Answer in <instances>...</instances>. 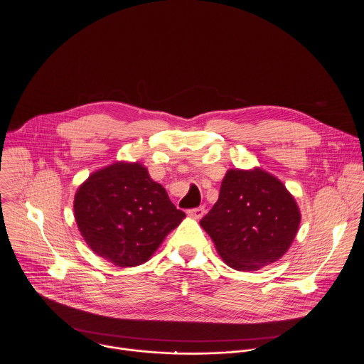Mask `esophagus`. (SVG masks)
Returning a JSON list of instances; mask_svg holds the SVG:
<instances>
[{"label":"esophagus","mask_w":364,"mask_h":364,"mask_svg":"<svg viewBox=\"0 0 364 364\" xmlns=\"http://www.w3.org/2000/svg\"><path fill=\"white\" fill-rule=\"evenodd\" d=\"M204 212H205L204 207H196V209H190L187 213L194 219H201L204 216Z\"/></svg>","instance_id":"esophagus-1"}]
</instances>
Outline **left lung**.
<instances>
[{
    "label": "left lung",
    "mask_w": 364,
    "mask_h": 364,
    "mask_svg": "<svg viewBox=\"0 0 364 364\" xmlns=\"http://www.w3.org/2000/svg\"><path fill=\"white\" fill-rule=\"evenodd\" d=\"M301 213L292 194L272 174L229 170L201 228L223 261L236 271H256L277 262L294 242Z\"/></svg>",
    "instance_id": "obj_1"
}]
</instances>
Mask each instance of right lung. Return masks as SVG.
<instances>
[{"mask_svg":"<svg viewBox=\"0 0 364 364\" xmlns=\"http://www.w3.org/2000/svg\"><path fill=\"white\" fill-rule=\"evenodd\" d=\"M73 207L87 246L119 268L146 262L186 218L142 164L125 161L90 174Z\"/></svg>","mask_w":364,"mask_h":364,"instance_id":"obj_1","label":"right lung"}]
</instances>
